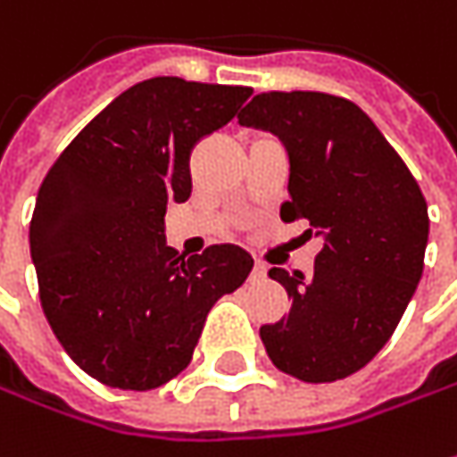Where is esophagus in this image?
<instances>
[{
  "label": "esophagus",
  "mask_w": 457,
  "mask_h": 457,
  "mask_svg": "<svg viewBox=\"0 0 457 457\" xmlns=\"http://www.w3.org/2000/svg\"><path fill=\"white\" fill-rule=\"evenodd\" d=\"M268 276V268H265V265H262V262H255V268H253V278H255V280H262V278Z\"/></svg>",
  "instance_id": "34e87169"
}]
</instances>
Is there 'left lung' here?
Returning a JSON list of instances; mask_svg holds the SVG:
<instances>
[{
  "instance_id": "obj_1",
  "label": "left lung",
  "mask_w": 457,
  "mask_h": 457,
  "mask_svg": "<svg viewBox=\"0 0 457 457\" xmlns=\"http://www.w3.org/2000/svg\"><path fill=\"white\" fill-rule=\"evenodd\" d=\"M237 120L286 146L291 177L280 220H308L323 243L311 276L268 270L291 311L260 328L265 352L295 379H344L377 356L415 295L428 202L400 154L346 98L260 93Z\"/></svg>"
}]
</instances>
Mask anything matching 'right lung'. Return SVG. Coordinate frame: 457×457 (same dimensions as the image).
<instances>
[{"label": "right lung", "mask_w": 457, "mask_h": 457, "mask_svg": "<svg viewBox=\"0 0 457 457\" xmlns=\"http://www.w3.org/2000/svg\"><path fill=\"white\" fill-rule=\"evenodd\" d=\"M250 87L151 78L123 90L60 154L29 225L42 311L80 370L146 392L189 361L214 301L237 291L253 255L166 245V204L192 195L189 151L235 119Z\"/></svg>", "instance_id": "add662e5"}]
</instances>
